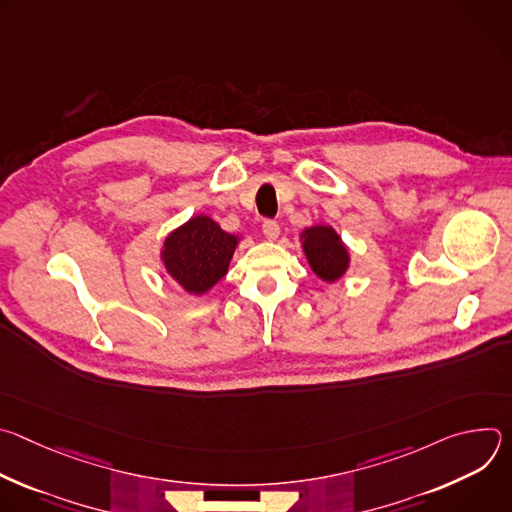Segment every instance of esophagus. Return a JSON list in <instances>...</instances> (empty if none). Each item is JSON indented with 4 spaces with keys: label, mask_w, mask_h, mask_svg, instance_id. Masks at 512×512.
I'll list each match as a JSON object with an SVG mask.
<instances>
[{
    "label": "esophagus",
    "mask_w": 512,
    "mask_h": 512,
    "mask_svg": "<svg viewBox=\"0 0 512 512\" xmlns=\"http://www.w3.org/2000/svg\"><path fill=\"white\" fill-rule=\"evenodd\" d=\"M263 235L269 239V241H275L279 237V225L275 221H265L263 223Z\"/></svg>",
    "instance_id": "1"
}]
</instances>
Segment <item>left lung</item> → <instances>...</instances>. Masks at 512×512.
Segmentation results:
<instances>
[{
    "instance_id": "8db88e82",
    "label": "left lung",
    "mask_w": 512,
    "mask_h": 512,
    "mask_svg": "<svg viewBox=\"0 0 512 512\" xmlns=\"http://www.w3.org/2000/svg\"><path fill=\"white\" fill-rule=\"evenodd\" d=\"M306 257L324 281H334L342 277L348 267V253L340 237L330 227H312L304 233Z\"/></svg>"
}]
</instances>
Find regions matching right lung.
Listing matches in <instances>:
<instances>
[{
  "instance_id": "obj_1",
  "label": "right lung",
  "mask_w": 512,
  "mask_h": 512,
  "mask_svg": "<svg viewBox=\"0 0 512 512\" xmlns=\"http://www.w3.org/2000/svg\"><path fill=\"white\" fill-rule=\"evenodd\" d=\"M237 237L225 233L208 216H194L164 243L168 273L190 294H204L225 277L235 253Z\"/></svg>"
}]
</instances>
